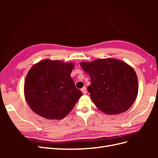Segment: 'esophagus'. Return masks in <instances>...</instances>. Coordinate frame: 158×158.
<instances>
[{"label":"esophagus","mask_w":158,"mask_h":158,"mask_svg":"<svg viewBox=\"0 0 158 158\" xmlns=\"http://www.w3.org/2000/svg\"><path fill=\"white\" fill-rule=\"evenodd\" d=\"M81 91H82V92L84 94H85L87 93L86 88H85V87H83L82 89H81Z\"/></svg>","instance_id":"obj_1"}]
</instances>
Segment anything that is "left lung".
I'll list each match as a JSON object with an SVG mask.
<instances>
[{
  "instance_id": "1",
  "label": "left lung",
  "mask_w": 158,
  "mask_h": 158,
  "mask_svg": "<svg viewBox=\"0 0 158 158\" xmlns=\"http://www.w3.org/2000/svg\"><path fill=\"white\" fill-rule=\"evenodd\" d=\"M80 66L89 76L88 91L100 111L117 114L132 106L138 95V82L132 66L113 58L81 62Z\"/></svg>"
}]
</instances>
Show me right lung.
Wrapping results in <instances>:
<instances>
[{"mask_svg":"<svg viewBox=\"0 0 158 158\" xmlns=\"http://www.w3.org/2000/svg\"><path fill=\"white\" fill-rule=\"evenodd\" d=\"M71 62L44 59L31 66L24 82V96L31 109L47 119L60 120L82 95L70 73Z\"/></svg>","mask_w":158,"mask_h":158,"instance_id":"1","label":"right lung"}]
</instances>
